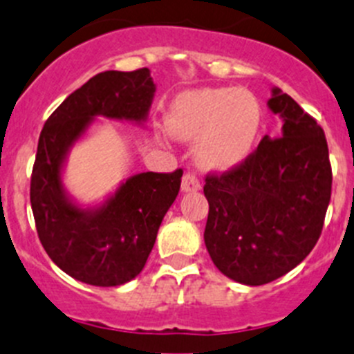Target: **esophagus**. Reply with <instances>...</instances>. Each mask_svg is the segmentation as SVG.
I'll use <instances>...</instances> for the list:
<instances>
[{
  "instance_id": "34e87169",
  "label": "esophagus",
  "mask_w": 354,
  "mask_h": 354,
  "mask_svg": "<svg viewBox=\"0 0 354 354\" xmlns=\"http://www.w3.org/2000/svg\"><path fill=\"white\" fill-rule=\"evenodd\" d=\"M200 180H198L196 175L193 174H186L183 177V184H180V189L183 193H194V191L200 189Z\"/></svg>"
}]
</instances>
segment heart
Listing matches in <instances>:
<instances>
[{
  "instance_id": "b5f03b06",
  "label": "heart",
  "mask_w": 354,
  "mask_h": 354,
  "mask_svg": "<svg viewBox=\"0 0 354 354\" xmlns=\"http://www.w3.org/2000/svg\"><path fill=\"white\" fill-rule=\"evenodd\" d=\"M262 109L247 90L198 88L180 93L165 118L177 140H196L194 158L203 170L230 171L250 158L261 133Z\"/></svg>"
}]
</instances>
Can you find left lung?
<instances>
[{"label":"left lung","instance_id":"8db88e82","mask_svg":"<svg viewBox=\"0 0 354 354\" xmlns=\"http://www.w3.org/2000/svg\"><path fill=\"white\" fill-rule=\"evenodd\" d=\"M268 107L283 121L278 139L264 136L241 167L208 175L203 187L208 254L222 274L250 287L287 274L308 257L332 193L322 127L276 86Z\"/></svg>","mask_w":354,"mask_h":354}]
</instances>
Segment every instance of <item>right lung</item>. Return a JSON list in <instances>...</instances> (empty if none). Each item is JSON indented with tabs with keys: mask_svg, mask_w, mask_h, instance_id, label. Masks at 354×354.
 I'll return each instance as SVG.
<instances>
[{
	"mask_svg": "<svg viewBox=\"0 0 354 354\" xmlns=\"http://www.w3.org/2000/svg\"><path fill=\"white\" fill-rule=\"evenodd\" d=\"M154 92L147 67L132 73L106 71L71 93L43 127L31 177L32 214L43 248L74 280L95 287L133 280L179 194L180 168L132 175L93 207H82L62 180L71 149L97 118L144 124Z\"/></svg>",
	"mask_w": 354,
	"mask_h": 354,
	"instance_id": "add662e5",
	"label": "right lung"
}]
</instances>
